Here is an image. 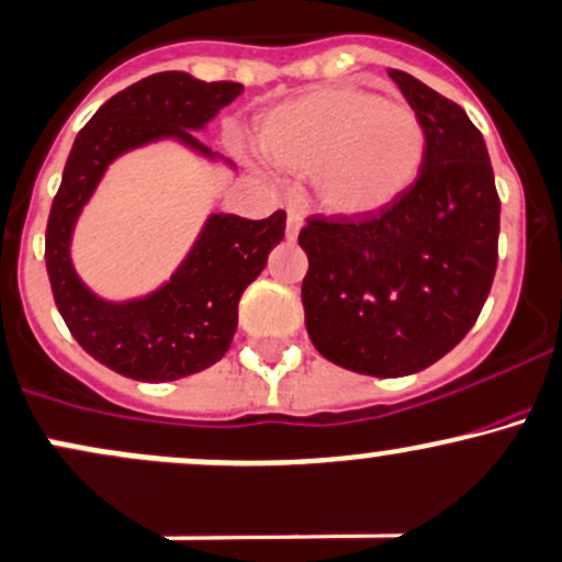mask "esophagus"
Masks as SVG:
<instances>
[{"instance_id": "34e87169", "label": "esophagus", "mask_w": 562, "mask_h": 562, "mask_svg": "<svg viewBox=\"0 0 562 562\" xmlns=\"http://www.w3.org/2000/svg\"><path fill=\"white\" fill-rule=\"evenodd\" d=\"M301 226H304V218H301L299 211H288V237L295 239L299 237Z\"/></svg>"}]
</instances>
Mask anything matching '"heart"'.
<instances>
[{
	"label": "heart",
	"instance_id": "1",
	"mask_svg": "<svg viewBox=\"0 0 562 562\" xmlns=\"http://www.w3.org/2000/svg\"><path fill=\"white\" fill-rule=\"evenodd\" d=\"M269 162L314 172L330 213L368 215L411 189L427 131L405 103L362 88H319L269 111L258 131Z\"/></svg>",
	"mask_w": 562,
	"mask_h": 562
}]
</instances>
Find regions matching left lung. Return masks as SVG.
I'll use <instances>...</instances> for the list:
<instances>
[{
    "mask_svg": "<svg viewBox=\"0 0 562 562\" xmlns=\"http://www.w3.org/2000/svg\"><path fill=\"white\" fill-rule=\"evenodd\" d=\"M427 131L422 172L368 215H310L301 304L314 349L347 371L397 379L448 355L477 323L498 263L488 149L467 111L390 69Z\"/></svg>",
    "mask_w": 562,
    "mask_h": 562,
    "instance_id": "8db88e82",
    "label": "left lung"
}]
</instances>
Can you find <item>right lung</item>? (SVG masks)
I'll return each mask as SVG.
<instances>
[{
	"instance_id": "1",
	"label": "right lung",
	"mask_w": 562,
	"mask_h": 562,
	"mask_svg": "<svg viewBox=\"0 0 562 562\" xmlns=\"http://www.w3.org/2000/svg\"><path fill=\"white\" fill-rule=\"evenodd\" d=\"M239 92V82H200L183 71L151 74L109 98L79 131L66 159L45 232L53 299L79 347L127 379L176 381L226 355L239 299L285 234V211L261 221L213 215L162 291L120 306L98 301L74 274V221L116 154L159 135H178L194 149L211 151L191 131L211 122Z\"/></svg>"
}]
</instances>
